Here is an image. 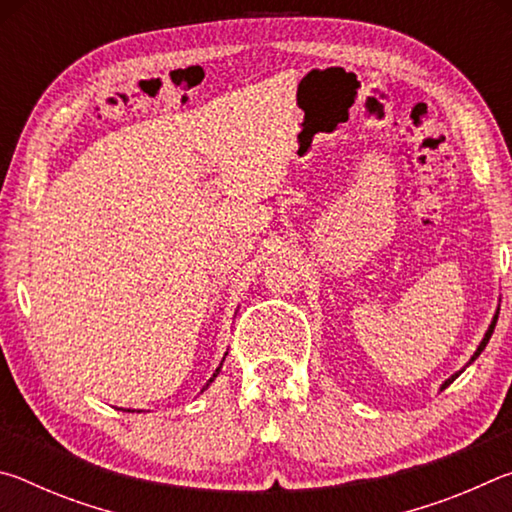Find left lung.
I'll use <instances>...</instances> for the list:
<instances>
[{
  "label": "left lung",
  "mask_w": 512,
  "mask_h": 512,
  "mask_svg": "<svg viewBox=\"0 0 512 512\" xmlns=\"http://www.w3.org/2000/svg\"><path fill=\"white\" fill-rule=\"evenodd\" d=\"M497 318H499V311H497V314H495V318H492V323H490V327H488V332H485V336H483V341L479 343V348H476V352H474V357L470 359V363L476 359V357H479V354L483 352V348H485V345H488V341H490V336H492V332H495V325H497ZM470 363H467V366H470ZM463 372V370H461ZM461 372H456V375H452V377H449L447 381H445V384H443V388H447L449 384H452V381L458 377V375H461ZM443 388H440V391H443Z\"/></svg>",
  "instance_id": "8db88e82"
}]
</instances>
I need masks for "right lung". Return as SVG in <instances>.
Instances as JSON below:
<instances>
[{
  "label": "right lung",
  "mask_w": 512,
  "mask_h": 512,
  "mask_svg": "<svg viewBox=\"0 0 512 512\" xmlns=\"http://www.w3.org/2000/svg\"><path fill=\"white\" fill-rule=\"evenodd\" d=\"M225 354H228V352H225ZM223 359H225V357H223ZM221 366H223V363H221ZM221 366H219V368H216V372H214V375H212V377H210V381H207V384H205V388H207V386H210V384H212V381H214V377H216V375H219V370H221ZM205 388H203V391H205Z\"/></svg>",
  "instance_id": "add662e5"
}]
</instances>
